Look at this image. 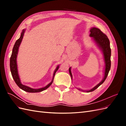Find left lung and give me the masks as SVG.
<instances>
[{
    "label": "left lung",
    "mask_w": 126,
    "mask_h": 126,
    "mask_svg": "<svg viewBox=\"0 0 126 126\" xmlns=\"http://www.w3.org/2000/svg\"><path fill=\"white\" fill-rule=\"evenodd\" d=\"M90 37H92V39L94 40L97 46L99 47L101 51L102 52L103 57H104V60L105 62V70H104V76L102 80L97 84L96 86H94L92 89L88 90H83L80 88H77L78 90L83 91V92L89 93L96 90L98 87H99L101 84H102L107 77L108 75L109 71L111 67V60H110V57H111V49L110 47V41L105 33H103L101 30L96 27H92L90 29ZM69 72L71 76V79L72 78V75L71 71V67L69 68Z\"/></svg>",
    "instance_id": "8db88e82"
}]
</instances>
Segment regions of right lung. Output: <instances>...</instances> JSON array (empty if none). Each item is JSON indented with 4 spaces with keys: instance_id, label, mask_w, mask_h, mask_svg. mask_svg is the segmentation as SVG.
I'll use <instances>...</instances> for the list:
<instances>
[{
    "instance_id": "1",
    "label": "right lung",
    "mask_w": 126,
    "mask_h": 126,
    "mask_svg": "<svg viewBox=\"0 0 126 126\" xmlns=\"http://www.w3.org/2000/svg\"><path fill=\"white\" fill-rule=\"evenodd\" d=\"M25 31H26V29L22 30L20 38L16 41V43H15L14 46L13 47L12 54H11L10 59V68L11 73L15 82H16L17 85L19 87L20 89L28 93H39L47 89L52 84L53 80H54L55 75L56 74V72H57V71L59 69V65H58L57 66L56 69L54 71L51 81L49 83V84H48L46 86L43 88H38V89H33L27 86L22 84L19 78V74H18L17 63V55L18 52L19 47L20 46V44L22 40V39H23V37L24 35V33L25 32Z\"/></svg>"
}]
</instances>
